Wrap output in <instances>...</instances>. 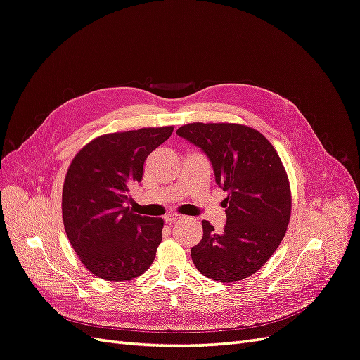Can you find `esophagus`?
<instances>
[{
	"label": "esophagus",
	"instance_id": "obj_1",
	"mask_svg": "<svg viewBox=\"0 0 360 360\" xmlns=\"http://www.w3.org/2000/svg\"><path fill=\"white\" fill-rule=\"evenodd\" d=\"M180 219H183V216H180V214H176V213H168L167 216H165V222L167 224H174V222H177V221H180Z\"/></svg>",
	"mask_w": 360,
	"mask_h": 360
}]
</instances>
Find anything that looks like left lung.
Segmentation results:
<instances>
[{"instance_id": "1", "label": "left lung", "mask_w": 360, "mask_h": 360, "mask_svg": "<svg viewBox=\"0 0 360 360\" xmlns=\"http://www.w3.org/2000/svg\"><path fill=\"white\" fill-rule=\"evenodd\" d=\"M177 135L204 151L216 183L228 192L224 231L202 221L201 242L191 249L195 267L219 282L254 275L278 249L291 216L290 181L278 151L258 130L237 123H189Z\"/></svg>"}]
</instances>
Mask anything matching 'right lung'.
Returning <instances> with one entry per match:
<instances>
[{
    "label": "right lung",
    "instance_id": "right-lung-1",
    "mask_svg": "<svg viewBox=\"0 0 360 360\" xmlns=\"http://www.w3.org/2000/svg\"><path fill=\"white\" fill-rule=\"evenodd\" d=\"M172 132L174 126H163L101 135L69 165L61 195L64 230L94 276L126 282L155 261L163 219L135 214L127 202L143 180L147 156Z\"/></svg>",
    "mask_w": 360,
    "mask_h": 360
}]
</instances>
